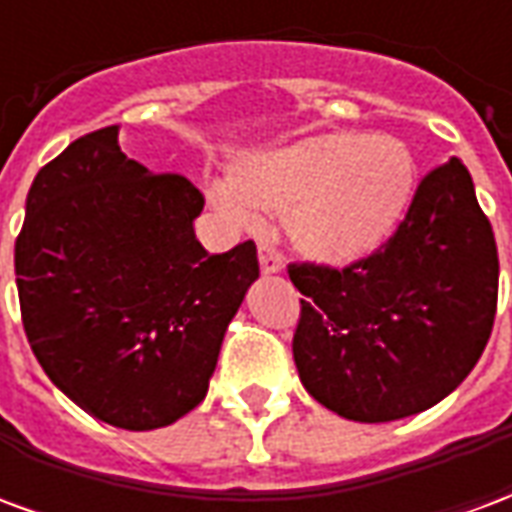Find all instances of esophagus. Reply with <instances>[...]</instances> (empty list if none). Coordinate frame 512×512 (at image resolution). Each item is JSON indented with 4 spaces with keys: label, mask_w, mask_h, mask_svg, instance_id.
<instances>
[{
    "label": "esophagus",
    "mask_w": 512,
    "mask_h": 512,
    "mask_svg": "<svg viewBox=\"0 0 512 512\" xmlns=\"http://www.w3.org/2000/svg\"><path fill=\"white\" fill-rule=\"evenodd\" d=\"M257 257H260V271H263V274H279V271H282V257H279L277 249L271 244H266V241L257 246Z\"/></svg>",
    "instance_id": "obj_1"
}]
</instances>
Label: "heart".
<instances>
[{
	"label": "heart",
	"instance_id": "1",
	"mask_svg": "<svg viewBox=\"0 0 512 512\" xmlns=\"http://www.w3.org/2000/svg\"><path fill=\"white\" fill-rule=\"evenodd\" d=\"M417 164L392 134L334 131L244 158L224 211L288 213V238L321 266H354L395 235L414 194Z\"/></svg>",
	"mask_w": 512,
	"mask_h": 512
}]
</instances>
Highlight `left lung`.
<instances>
[{
	"label": "left lung",
	"instance_id": "obj_1",
	"mask_svg": "<svg viewBox=\"0 0 512 512\" xmlns=\"http://www.w3.org/2000/svg\"><path fill=\"white\" fill-rule=\"evenodd\" d=\"M299 288V378L354 422H392L436 406L472 373L499 290L494 230L469 169L450 158L417 186L376 255L343 271L288 266Z\"/></svg>",
	"mask_w": 512,
	"mask_h": 512
}]
</instances>
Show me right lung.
Listing matches in <instances>:
<instances>
[{
  "instance_id": "obj_1",
  "label": "right lung",
  "mask_w": 512,
  "mask_h": 512,
  "mask_svg": "<svg viewBox=\"0 0 512 512\" xmlns=\"http://www.w3.org/2000/svg\"><path fill=\"white\" fill-rule=\"evenodd\" d=\"M120 128L40 169L16 238L21 321L51 384L101 422L172 425L205 400L222 340L260 277L252 241L208 255L202 194L120 150Z\"/></svg>"
}]
</instances>
